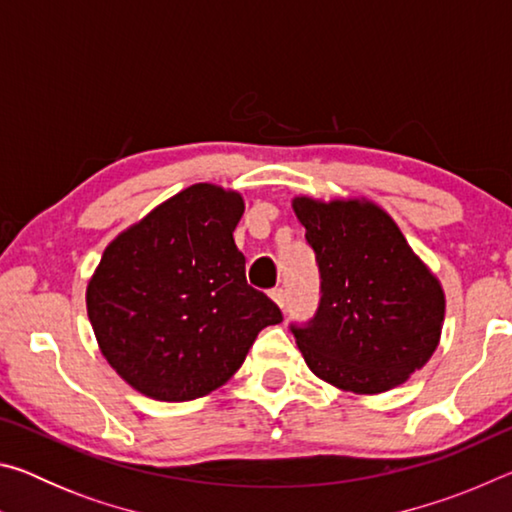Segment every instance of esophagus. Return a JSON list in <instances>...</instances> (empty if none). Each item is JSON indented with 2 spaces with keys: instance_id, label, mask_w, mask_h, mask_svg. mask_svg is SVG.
Returning a JSON list of instances; mask_svg holds the SVG:
<instances>
[{
  "instance_id": "obj_1",
  "label": "esophagus",
  "mask_w": 512,
  "mask_h": 512,
  "mask_svg": "<svg viewBox=\"0 0 512 512\" xmlns=\"http://www.w3.org/2000/svg\"><path fill=\"white\" fill-rule=\"evenodd\" d=\"M271 300L275 302L277 307L284 309V305H287V293H284V289H273L271 291Z\"/></svg>"
}]
</instances>
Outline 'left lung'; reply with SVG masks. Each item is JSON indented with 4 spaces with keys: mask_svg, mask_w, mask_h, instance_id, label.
<instances>
[{
    "mask_svg": "<svg viewBox=\"0 0 512 512\" xmlns=\"http://www.w3.org/2000/svg\"><path fill=\"white\" fill-rule=\"evenodd\" d=\"M320 271V305L291 325L309 370L327 384L377 395L431 359L445 320V291L402 230L368 198L291 201Z\"/></svg>",
    "mask_w": 512,
    "mask_h": 512,
    "instance_id": "1",
    "label": "left lung"
}]
</instances>
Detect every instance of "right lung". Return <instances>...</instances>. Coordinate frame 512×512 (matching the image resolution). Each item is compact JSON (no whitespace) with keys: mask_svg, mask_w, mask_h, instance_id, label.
<instances>
[{"mask_svg":"<svg viewBox=\"0 0 512 512\" xmlns=\"http://www.w3.org/2000/svg\"><path fill=\"white\" fill-rule=\"evenodd\" d=\"M244 196L198 183L103 250L85 291L99 350L135 391L187 402L223 386L282 311L246 282Z\"/></svg>","mask_w":512,"mask_h":512,"instance_id":"obj_1","label":"right lung"}]
</instances>
